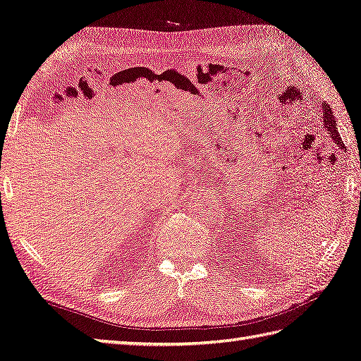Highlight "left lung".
Here are the masks:
<instances>
[{"label": "left lung", "mask_w": 361, "mask_h": 361, "mask_svg": "<svg viewBox=\"0 0 361 361\" xmlns=\"http://www.w3.org/2000/svg\"><path fill=\"white\" fill-rule=\"evenodd\" d=\"M323 116H324V124H326V129H328V132L331 133V137L335 140V142L343 149L345 147V142L341 141L340 135H338V130H337V123H335V118H334V114H332V107L329 104L323 106Z\"/></svg>", "instance_id": "obj_1"}]
</instances>
